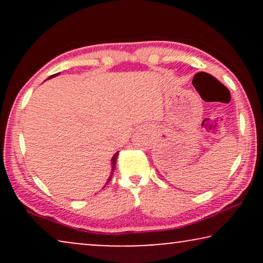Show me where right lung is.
I'll list each match as a JSON object with an SVG mask.
<instances>
[{"label":"right lung","instance_id":"right-lung-1","mask_svg":"<svg viewBox=\"0 0 263 263\" xmlns=\"http://www.w3.org/2000/svg\"><path fill=\"white\" fill-rule=\"evenodd\" d=\"M57 74H59V73H57ZM57 74H55V75H51V77H50V78L56 77ZM117 157H118V152L115 153V156L112 157V159H111V165H112V168H111V175H110V177H109V179H107V182H106V183H109V182H110V179H111V177H112L114 171H115V166H116V160H117Z\"/></svg>","mask_w":263,"mask_h":263}]
</instances>
